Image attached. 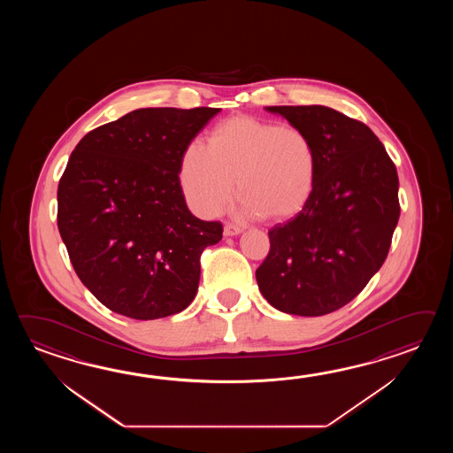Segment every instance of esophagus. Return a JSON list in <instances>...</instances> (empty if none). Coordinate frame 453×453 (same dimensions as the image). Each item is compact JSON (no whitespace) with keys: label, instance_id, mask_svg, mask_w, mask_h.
<instances>
[{"label":"esophagus","instance_id":"34e87169","mask_svg":"<svg viewBox=\"0 0 453 453\" xmlns=\"http://www.w3.org/2000/svg\"><path fill=\"white\" fill-rule=\"evenodd\" d=\"M242 228L238 226V225H233V223H226L225 225V228H223V234L225 236H236V234H240Z\"/></svg>","mask_w":453,"mask_h":453}]
</instances>
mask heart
Returning <instances> with one entry per match:
<instances>
[{"mask_svg": "<svg viewBox=\"0 0 453 453\" xmlns=\"http://www.w3.org/2000/svg\"><path fill=\"white\" fill-rule=\"evenodd\" d=\"M318 166L316 144L301 127L233 116L213 129L209 145L193 141L184 149L180 186L194 212L213 217L236 176L242 212L287 220L308 205Z\"/></svg>", "mask_w": 453, "mask_h": 453, "instance_id": "b5f03b06", "label": "heart"}]
</instances>
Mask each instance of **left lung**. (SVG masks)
<instances>
[{
    "mask_svg": "<svg viewBox=\"0 0 453 453\" xmlns=\"http://www.w3.org/2000/svg\"><path fill=\"white\" fill-rule=\"evenodd\" d=\"M265 110L312 137L319 166L308 205L269 231L256 279L281 312L324 316L357 296L382 267L400 217L398 174L361 121L322 105Z\"/></svg>",
    "mask_w": 453,
    "mask_h": 453,
    "instance_id": "1",
    "label": "left lung"
}]
</instances>
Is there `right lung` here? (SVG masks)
Masks as SVG:
<instances>
[{
  "label": "right lung",
  "instance_id": "right-lung-1",
  "mask_svg": "<svg viewBox=\"0 0 453 453\" xmlns=\"http://www.w3.org/2000/svg\"><path fill=\"white\" fill-rule=\"evenodd\" d=\"M220 108H139L81 139L58 184V230L77 277L104 306L152 320L188 308L220 222L189 212L184 149Z\"/></svg>",
  "mask_w": 453,
  "mask_h": 453
}]
</instances>
